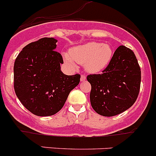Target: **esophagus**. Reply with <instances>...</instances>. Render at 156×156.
Wrapping results in <instances>:
<instances>
[{
  "mask_svg": "<svg viewBox=\"0 0 156 156\" xmlns=\"http://www.w3.org/2000/svg\"><path fill=\"white\" fill-rule=\"evenodd\" d=\"M86 80V76L85 75H81V81H85Z\"/></svg>",
  "mask_w": 156,
  "mask_h": 156,
  "instance_id": "34e87169",
  "label": "esophagus"
}]
</instances>
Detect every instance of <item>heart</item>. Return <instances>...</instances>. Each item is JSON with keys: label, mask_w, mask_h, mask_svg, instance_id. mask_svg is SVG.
Here are the masks:
<instances>
[{"label": "heart", "mask_w": 156, "mask_h": 156, "mask_svg": "<svg viewBox=\"0 0 156 156\" xmlns=\"http://www.w3.org/2000/svg\"><path fill=\"white\" fill-rule=\"evenodd\" d=\"M112 53V48L108 44L88 42L72 48L69 55L65 54L64 58L71 66L75 67V62L85 64L87 71L98 73L107 67L111 61Z\"/></svg>", "instance_id": "1"}]
</instances>
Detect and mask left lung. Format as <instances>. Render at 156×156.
<instances>
[{"label":"left lung","instance_id":"1","mask_svg":"<svg viewBox=\"0 0 156 156\" xmlns=\"http://www.w3.org/2000/svg\"><path fill=\"white\" fill-rule=\"evenodd\" d=\"M90 101L98 114L111 117L129 109L135 102L141 84V69L134 52L121 45L101 74L89 75Z\"/></svg>","mask_w":156,"mask_h":156}]
</instances>
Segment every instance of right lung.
Instances as JSON below:
<instances>
[{"label":"right lung","instance_id":"right-lung-1","mask_svg":"<svg viewBox=\"0 0 156 156\" xmlns=\"http://www.w3.org/2000/svg\"><path fill=\"white\" fill-rule=\"evenodd\" d=\"M56 39L43 37L28 44L14 65V88L23 105L37 116L60 111L70 91L80 82L79 74L66 75L61 71L63 58L55 50Z\"/></svg>","mask_w":156,"mask_h":156}]
</instances>
